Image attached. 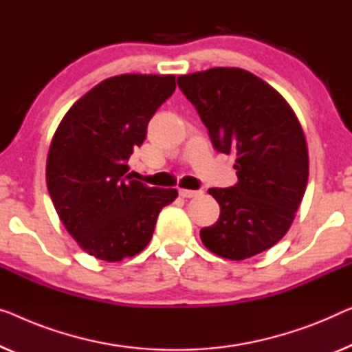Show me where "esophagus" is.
Wrapping results in <instances>:
<instances>
[{"label":"esophagus","mask_w":352,"mask_h":352,"mask_svg":"<svg viewBox=\"0 0 352 352\" xmlns=\"http://www.w3.org/2000/svg\"><path fill=\"white\" fill-rule=\"evenodd\" d=\"M178 192H180V196L182 197H196V196H199V194H201V191H196V190H178Z\"/></svg>","instance_id":"esophagus-1"}]
</instances>
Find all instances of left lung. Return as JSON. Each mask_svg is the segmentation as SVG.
Listing matches in <instances>:
<instances>
[{
	"label": "left lung",
	"mask_w": 352,
	"mask_h": 352,
	"mask_svg": "<svg viewBox=\"0 0 352 352\" xmlns=\"http://www.w3.org/2000/svg\"><path fill=\"white\" fill-rule=\"evenodd\" d=\"M177 83L217 151L237 156L239 182L208 190L221 212L201 229L202 243L230 261L269 250L291 228L307 190V140L296 113L275 88L239 67L180 76Z\"/></svg>",
	"instance_id": "left-lung-1"
}]
</instances>
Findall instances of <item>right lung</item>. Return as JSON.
<instances>
[{"label":"right lung","instance_id":"obj_1","mask_svg":"<svg viewBox=\"0 0 352 352\" xmlns=\"http://www.w3.org/2000/svg\"><path fill=\"white\" fill-rule=\"evenodd\" d=\"M174 91V76L110 77L67 110L52 139L45 170L52 202L94 258L115 262L140 253L161 208L178 196L126 174L151 117Z\"/></svg>","mask_w":352,"mask_h":352}]
</instances>
